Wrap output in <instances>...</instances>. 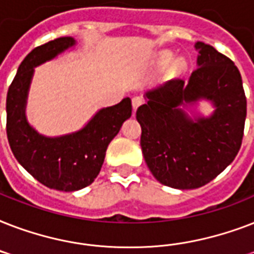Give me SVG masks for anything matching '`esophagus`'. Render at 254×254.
Masks as SVG:
<instances>
[{
    "label": "esophagus",
    "instance_id": "34e87169",
    "mask_svg": "<svg viewBox=\"0 0 254 254\" xmlns=\"http://www.w3.org/2000/svg\"><path fill=\"white\" fill-rule=\"evenodd\" d=\"M142 104V100L139 99V97H133L131 99V105H133V112L137 111V108L139 107Z\"/></svg>",
    "mask_w": 254,
    "mask_h": 254
}]
</instances>
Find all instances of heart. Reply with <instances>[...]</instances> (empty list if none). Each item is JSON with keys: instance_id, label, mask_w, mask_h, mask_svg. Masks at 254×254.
Wrapping results in <instances>:
<instances>
[{"instance_id": "heart-1", "label": "heart", "mask_w": 254, "mask_h": 254, "mask_svg": "<svg viewBox=\"0 0 254 254\" xmlns=\"http://www.w3.org/2000/svg\"><path fill=\"white\" fill-rule=\"evenodd\" d=\"M173 61V54L167 53V51H163V53L159 54L158 57V63L159 65H166L169 64L170 62ZM186 69H187V62L185 59H177V61L173 62V64L170 65V73L175 77L182 76L183 73L186 72Z\"/></svg>"}]
</instances>
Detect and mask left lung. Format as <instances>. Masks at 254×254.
Instances as JSON below:
<instances>
[{"mask_svg": "<svg viewBox=\"0 0 254 254\" xmlns=\"http://www.w3.org/2000/svg\"><path fill=\"white\" fill-rule=\"evenodd\" d=\"M197 68L189 83L170 80L149 91L137 109L141 149L147 167L162 185L199 189L229 166L240 150L247 117L240 71L212 46L196 42ZM215 108L211 116H190L199 101Z\"/></svg>", "mask_w": 254, "mask_h": 254, "instance_id": "obj_1", "label": "left lung"}]
</instances>
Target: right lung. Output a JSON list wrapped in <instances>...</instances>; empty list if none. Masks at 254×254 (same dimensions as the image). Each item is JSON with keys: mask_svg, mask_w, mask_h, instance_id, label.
<instances>
[{"mask_svg": "<svg viewBox=\"0 0 254 254\" xmlns=\"http://www.w3.org/2000/svg\"><path fill=\"white\" fill-rule=\"evenodd\" d=\"M76 45L62 37L34 49L18 67L6 97V133L14 157L38 182L58 191H77L99 175L108 145L131 116V100L100 109L84 127L69 134L47 137L26 119V104L34 68Z\"/></svg>", "mask_w": 254, "mask_h": 254, "instance_id": "right-lung-1", "label": "right lung"}]
</instances>
